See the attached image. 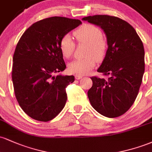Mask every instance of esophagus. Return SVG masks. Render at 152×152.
<instances>
[{"label":"esophagus","instance_id":"obj_1","mask_svg":"<svg viewBox=\"0 0 152 152\" xmlns=\"http://www.w3.org/2000/svg\"><path fill=\"white\" fill-rule=\"evenodd\" d=\"M82 77H83V76H80V75H76V76H75V78H76V79H77V80L81 79Z\"/></svg>","mask_w":152,"mask_h":152}]
</instances>
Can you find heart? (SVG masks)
<instances>
[{
    "label": "heart",
    "instance_id": "obj_1",
    "mask_svg": "<svg viewBox=\"0 0 152 152\" xmlns=\"http://www.w3.org/2000/svg\"><path fill=\"white\" fill-rule=\"evenodd\" d=\"M74 36L78 42L88 45L86 55L84 58H78L71 61L68 65V69L71 74L85 75L95 66L96 59L98 61L104 58L106 50V43L103 39L102 31L96 26L86 24L74 31ZM59 48L63 56L71 58L75 48V43L69 34H66L61 38Z\"/></svg>",
    "mask_w": 152,
    "mask_h": 152
}]
</instances>
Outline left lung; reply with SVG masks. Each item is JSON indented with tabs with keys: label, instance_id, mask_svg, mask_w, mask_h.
Returning <instances> with one entry per match:
<instances>
[{
	"label": "left lung",
	"instance_id": "8db88e82",
	"mask_svg": "<svg viewBox=\"0 0 152 152\" xmlns=\"http://www.w3.org/2000/svg\"><path fill=\"white\" fill-rule=\"evenodd\" d=\"M98 26L105 33L108 49L97 71L107 79L91 77L88 97L96 111L109 118L126 113L139 93L144 73L142 40L129 23L115 16L96 15L82 18Z\"/></svg>",
	"mask_w": 152,
	"mask_h": 152
}]
</instances>
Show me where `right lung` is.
<instances>
[{
  "label": "right lung",
  "mask_w": 152,
  "mask_h": 152,
  "mask_svg": "<svg viewBox=\"0 0 152 152\" xmlns=\"http://www.w3.org/2000/svg\"><path fill=\"white\" fill-rule=\"evenodd\" d=\"M80 24L81 20L65 17L43 19L32 24L17 43L12 68L15 98L35 120L50 121L65 106L66 88L75 79L74 76H55L66 67L59 43Z\"/></svg>",
  "instance_id": "obj_1"
}]
</instances>
